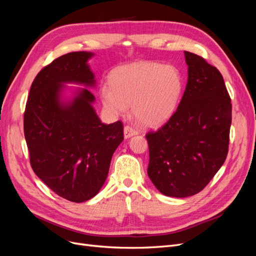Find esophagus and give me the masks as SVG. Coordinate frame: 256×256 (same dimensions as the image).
Returning a JSON list of instances; mask_svg holds the SVG:
<instances>
[{
  "label": "esophagus",
  "instance_id": "1",
  "mask_svg": "<svg viewBox=\"0 0 256 256\" xmlns=\"http://www.w3.org/2000/svg\"><path fill=\"white\" fill-rule=\"evenodd\" d=\"M138 134V129H136V128L132 127V126L127 125V126H125V128H124V136H125V138H130V136H136V134Z\"/></svg>",
  "mask_w": 256,
  "mask_h": 256
}]
</instances>
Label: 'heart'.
Here are the masks:
<instances>
[{
  "instance_id": "1",
  "label": "heart",
  "mask_w": 256,
  "mask_h": 256,
  "mask_svg": "<svg viewBox=\"0 0 256 256\" xmlns=\"http://www.w3.org/2000/svg\"><path fill=\"white\" fill-rule=\"evenodd\" d=\"M109 88L102 90L104 109L113 116L125 115L128 106L145 126H158L172 118L182 99L184 80L173 65L136 62L115 68Z\"/></svg>"
}]
</instances>
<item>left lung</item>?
Returning <instances> with one entry per match:
<instances>
[{
	"instance_id": "left-lung-1",
	"label": "left lung",
	"mask_w": 256,
	"mask_h": 256,
	"mask_svg": "<svg viewBox=\"0 0 256 256\" xmlns=\"http://www.w3.org/2000/svg\"><path fill=\"white\" fill-rule=\"evenodd\" d=\"M188 83L177 110L146 134L147 174L162 194L187 198L202 191L226 159L232 104L220 72L184 51Z\"/></svg>"
}]
</instances>
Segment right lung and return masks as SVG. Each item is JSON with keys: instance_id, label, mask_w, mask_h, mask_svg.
I'll use <instances>...</instances> for the list:
<instances>
[{"instance_id": "add662e5", "label": "right lung", "mask_w": 256, "mask_h": 256, "mask_svg": "<svg viewBox=\"0 0 256 256\" xmlns=\"http://www.w3.org/2000/svg\"><path fill=\"white\" fill-rule=\"evenodd\" d=\"M90 52L64 54L38 72L24 111V136L35 174L60 198L82 203L104 186L115 150L124 140L120 120L102 122L88 88L62 102L63 83L94 86Z\"/></svg>"}]
</instances>
